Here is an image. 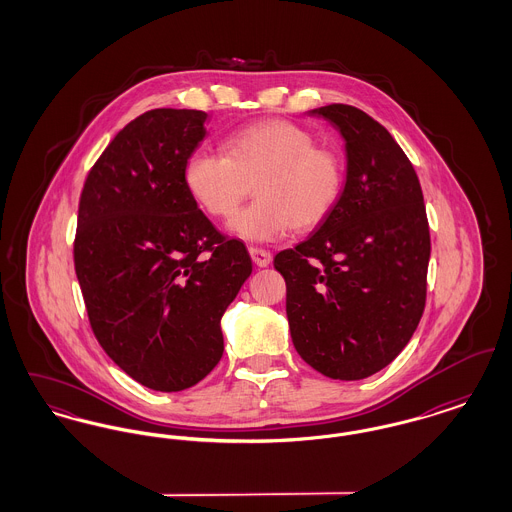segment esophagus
I'll use <instances>...</instances> for the list:
<instances>
[{
	"label": "esophagus",
	"instance_id": "34e87169",
	"mask_svg": "<svg viewBox=\"0 0 512 512\" xmlns=\"http://www.w3.org/2000/svg\"><path fill=\"white\" fill-rule=\"evenodd\" d=\"M249 255H251V261L257 265V267H268L272 263V253L267 249H259V247H249Z\"/></svg>",
	"mask_w": 512,
	"mask_h": 512
}]
</instances>
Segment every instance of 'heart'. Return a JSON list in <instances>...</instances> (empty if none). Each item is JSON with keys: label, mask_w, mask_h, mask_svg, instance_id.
<instances>
[{"label": "heart", "mask_w": 512, "mask_h": 512, "mask_svg": "<svg viewBox=\"0 0 512 512\" xmlns=\"http://www.w3.org/2000/svg\"><path fill=\"white\" fill-rule=\"evenodd\" d=\"M224 157L194 151L184 167L186 188L213 219H230L251 186L255 203L230 220L228 230L249 244L278 242L292 228L313 230L332 213L343 190L336 151L288 121H261L234 132Z\"/></svg>", "instance_id": "b5f03b06"}]
</instances>
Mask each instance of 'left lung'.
I'll list each match as a JSON object with an SVG mask.
<instances>
[{
    "instance_id": "1",
    "label": "left lung",
    "mask_w": 512,
    "mask_h": 512,
    "mask_svg": "<svg viewBox=\"0 0 512 512\" xmlns=\"http://www.w3.org/2000/svg\"><path fill=\"white\" fill-rule=\"evenodd\" d=\"M340 132L345 184L305 242L274 257L295 351L334 380H363L403 351L426 305L430 228L411 161L365 111H309Z\"/></svg>"
}]
</instances>
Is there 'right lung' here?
Masks as SVG:
<instances>
[{
	"label": "right lung",
	"instance_id": "add662e5",
	"mask_svg": "<svg viewBox=\"0 0 512 512\" xmlns=\"http://www.w3.org/2000/svg\"><path fill=\"white\" fill-rule=\"evenodd\" d=\"M207 113L153 109L88 174L74 270L103 351L149 390L182 391L220 361V318L251 274L245 245L199 211L184 167Z\"/></svg>",
	"mask_w": 512,
	"mask_h": 512
}]
</instances>
